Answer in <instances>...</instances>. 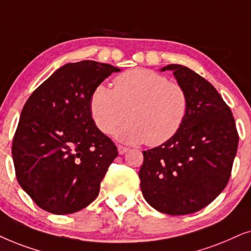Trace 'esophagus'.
<instances>
[{"instance_id": "obj_1", "label": "esophagus", "mask_w": 251, "mask_h": 251, "mask_svg": "<svg viewBox=\"0 0 251 251\" xmlns=\"http://www.w3.org/2000/svg\"><path fill=\"white\" fill-rule=\"evenodd\" d=\"M127 151H128L127 147H124V146H122V145L118 146V152H119V155H124V153H126Z\"/></svg>"}]
</instances>
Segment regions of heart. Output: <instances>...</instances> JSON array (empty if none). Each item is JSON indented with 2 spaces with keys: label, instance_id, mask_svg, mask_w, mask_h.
Returning a JSON list of instances; mask_svg holds the SVG:
<instances>
[{
  "label": "heart",
  "instance_id": "b5f03b06",
  "mask_svg": "<svg viewBox=\"0 0 251 251\" xmlns=\"http://www.w3.org/2000/svg\"><path fill=\"white\" fill-rule=\"evenodd\" d=\"M189 108L186 89L178 82L151 70L135 69L117 76L113 89L99 85L89 99L94 124L103 133L111 132L126 119L129 122L115 132L128 143L159 146L172 139L185 122Z\"/></svg>",
  "mask_w": 251,
  "mask_h": 251
}]
</instances>
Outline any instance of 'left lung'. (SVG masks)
<instances>
[{
    "instance_id": "8db88e82",
    "label": "left lung",
    "mask_w": 251,
    "mask_h": 251,
    "mask_svg": "<svg viewBox=\"0 0 251 251\" xmlns=\"http://www.w3.org/2000/svg\"><path fill=\"white\" fill-rule=\"evenodd\" d=\"M189 99L179 132L143 151L140 187L157 211L189 215L210 204L225 188L232 172L239 134L234 117L216 88L186 66L170 64Z\"/></svg>"
}]
</instances>
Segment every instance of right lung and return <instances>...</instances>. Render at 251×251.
I'll use <instances>...</instances> for the list:
<instances>
[{
    "instance_id": "right-lung-1",
    "label": "right lung",
    "mask_w": 251,
    "mask_h": 251,
    "mask_svg": "<svg viewBox=\"0 0 251 251\" xmlns=\"http://www.w3.org/2000/svg\"><path fill=\"white\" fill-rule=\"evenodd\" d=\"M119 71L94 61L69 63L25 103L12 141L13 164L19 185L46 211L68 215L98 198L118 151L93 122L89 99Z\"/></svg>"
}]
</instances>
